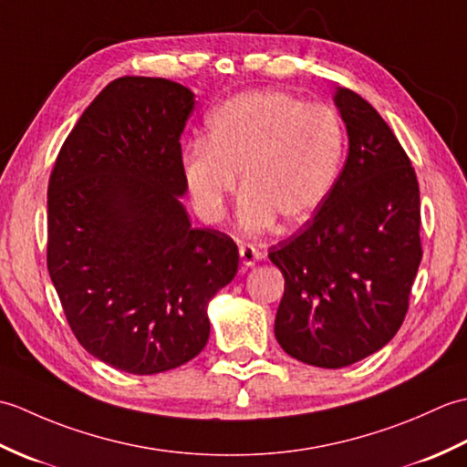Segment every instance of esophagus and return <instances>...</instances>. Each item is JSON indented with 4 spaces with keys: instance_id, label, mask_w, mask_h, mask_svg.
<instances>
[{
    "instance_id": "obj_1",
    "label": "esophagus",
    "mask_w": 467,
    "mask_h": 467,
    "mask_svg": "<svg viewBox=\"0 0 467 467\" xmlns=\"http://www.w3.org/2000/svg\"><path fill=\"white\" fill-rule=\"evenodd\" d=\"M239 254H241V263L246 266V269L263 261V253L259 249H254L253 244H241Z\"/></svg>"
}]
</instances>
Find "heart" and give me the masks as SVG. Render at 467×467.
Returning <instances> with one entry per match:
<instances>
[{"label":"heart","instance_id":"obj_1","mask_svg":"<svg viewBox=\"0 0 467 467\" xmlns=\"http://www.w3.org/2000/svg\"><path fill=\"white\" fill-rule=\"evenodd\" d=\"M343 156V124L331 108L263 90L216 108L206 142H192L182 154V176L198 216L216 224L241 174L239 224L259 234L279 218L289 228L309 223L339 181Z\"/></svg>","mask_w":467,"mask_h":467}]
</instances>
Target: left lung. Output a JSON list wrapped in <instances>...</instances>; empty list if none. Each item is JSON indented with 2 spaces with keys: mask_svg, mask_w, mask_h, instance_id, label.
<instances>
[{
  "mask_svg": "<svg viewBox=\"0 0 467 467\" xmlns=\"http://www.w3.org/2000/svg\"><path fill=\"white\" fill-rule=\"evenodd\" d=\"M333 102L349 138L339 181L313 221L269 253L285 276L276 341L325 369L393 339L421 263L420 186L408 154L359 94L337 88Z\"/></svg>",
  "mask_w": 467,
  "mask_h": 467,
  "instance_id": "1",
  "label": "left lung"
}]
</instances>
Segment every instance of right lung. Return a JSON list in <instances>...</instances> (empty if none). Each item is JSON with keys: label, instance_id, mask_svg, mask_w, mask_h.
<instances>
[{"label": "right lung", "instance_id": "right-lung-1", "mask_svg": "<svg viewBox=\"0 0 467 467\" xmlns=\"http://www.w3.org/2000/svg\"><path fill=\"white\" fill-rule=\"evenodd\" d=\"M194 94L164 78L108 84L69 132L47 186V271L76 339L126 373L154 375L204 349L208 303L239 249L194 228L181 198V134Z\"/></svg>", "mask_w": 467, "mask_h": 467}]
</instances>
